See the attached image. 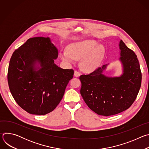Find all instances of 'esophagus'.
<instances>
[{"label": "esophagus", "instance_id": "obj_1", "mask_svg": "<svg viewBox=\"0 0 149 149\" xmlns=\"http://www.w3.org/2000/svg\"><path fill=\"white\" fill-rule=\"evenodd\" d=\"M80 75H81V73L79 71H74V76L75 77H78L80 76Z\"/></svg>", "mask_w": 149, "mask_h": 149}]
</instances>
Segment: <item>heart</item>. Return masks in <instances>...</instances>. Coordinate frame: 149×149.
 Wrapping results in <instances>:
<instances>
[{"instance_id": "1", "label": "heart", "mask_w": 149, "mask_h": 149, "mask_svg": "<svg viewBox=\"0 0 149 149\" xmlns=\"http://www.w3.org/2000/svg\"><path fill=\"white\" fill-rule=\"evenodd\" d=\"M105 53L102 45L94 40H87L69 45L68 50L60 52L61 58L67 63H72L75 59H81V67L87 71L95 70L100 65Z\"/></svg>"}]
</instances>
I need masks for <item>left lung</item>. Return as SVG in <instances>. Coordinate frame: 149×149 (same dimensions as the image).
Returning a JSON list of instances; mask_svg holds the SVG:
<instances>
[{"mask_svg":"<svg viewBox=\"0 0 149 149\" xmlns=\"http://www.w3.org/2000/svg\"><path fill=\"white\" fill-rule=\"evenodd\" d=\"M123 74L110 78L102 74L106 65L87 75H81L80 93L88 107L98 115L113 116L130 107L139 92L141 72L134 52L122 40L120 42Z\"/></svg>","mask_w":149,"mask_h":149,"instance_id":"obj_1","label":"left lung"}]
</instances>
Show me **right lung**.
Segmentation results:
<instances>
[{"label":"right lung","mask_w":149,"mask_h":149,"mask_svg":"<svg viewBox=\"0 0 149 149\" xmlns=\"http://www.w3.org/2000/svg\"><path fill=\"white\" fill-rule=\"evenodd\" d=\"M58 50L49 38L27 40L13 53L9 62L8 81L17 104L29 114L45 115L52 111L61 101L72 69H62L54 63ZM41 63L36 72L33 63Z\"/></svg>","instance_id":"add662e5"}]
</instances>
